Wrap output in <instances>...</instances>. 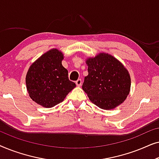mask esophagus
Returning <instances> with one entry per match:
<instances>
[{
	"label": "esophagus",
	"instance_id": "obj_1",
	"mask_svg": "<svg viewBox=\"0 0 159 159\" xmlns=\"http://www.w3.org/2000/svg\"><path fill=\"white\" fill-rule=\"evenodd\" d=\"M76 84H77V86H78V87L81 86L82 85V80L81 79L77 80V81H76Z\"/></svg>",
	"mask_w": 159,
	"mask_h": 159
}]
</instances>
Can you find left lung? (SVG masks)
Returning <instances> with one entry per match:
<instances>
[{"label":"left lung","instance_id":"obj_1","mask_svg":"<svg viewBox=\"0 0 159 159\" xmlns=\"http://www.w3.org/2000/svg\"><path fill=\"white\" fill-rule=\"evenodd\" d=\"M88 75L82 90L90 101L103 109H113L129 95L131 79L127 69L111 55L101 53L86 61Z\"/></svg>","mask_w":159,"mask_h":159}]
</instances>
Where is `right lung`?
Here are the masks:
<instances>
[{
  "mask_svg": "<svg viewBox=\"0 0 159 159\" xmlns=\"http://www.w3.org/2000/svg\"><path fill=\"white\" fill-rule=\"evenodd\" d=\"M63 58L64 55L58 49L50 50L30 66L26 75L30 97L45 108L60 103L76 87L62 66Z\"/></svg>",
  "mask_w": 159,
  "mask_h": 159,
  "instance_id": "1",
  "label": "right lung"
}]
</instances>
